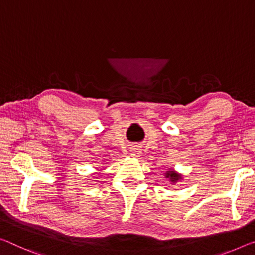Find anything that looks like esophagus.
I'll return each mask as SVG.
<instances>
[{"instance_id":"obj_1","label":"esophagus","mask_w":255,"mask_h":255,"mask_svg":"<svg viewBox=\"0 0 255 255\" xmlns=\"http://www.w3.org/2000/svg\"><path fill=\"white\" fill-rule=\"evenodd\" d=\"M130 152H131V156H134V157H138L140 155V149L137 147L131 148Z\"/></svg>"}]
</instances>
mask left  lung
Returning <instances> with one entry per match:
<instances>
[{
    "label": "left lung",
    "mask_w": 255,
    "mask_h": 255,
    "mask_svg": "<svg viewBox=\"0 0 255 255\" xmlns=\"http://www.w3.org/2000/svg\"><path fill=\"white\" fill-rule=\"evenodd\" d=\"M167 177H169V178H170V180L172 181V183H176V181H178L181 178L180 175H178V173H176L175 171H169L167 173Z\"/></svg>",
    "instance_id": "left-lung-1"
}]
</instances>
